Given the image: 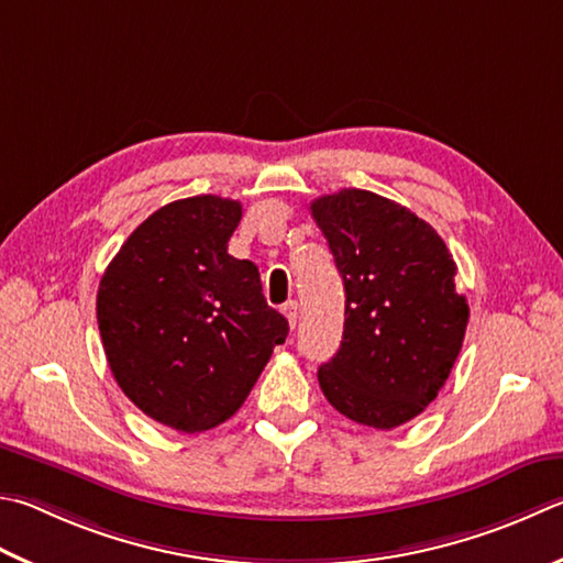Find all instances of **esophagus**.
<instances>
[{
	"label": "esophagus",
	"mask_w": 563,
	"mask_h": 563,
	"mask_svg": "<svg viewBox=\"0 0 563 563\" xmlns=\"http://www.w3.org/2000/svg\"><path fill=\"white\" fill-rule=\"evenodd\" d=\"M298 310H300V308H298V302H295V300L283 305V314L288 317V324L292 327V330H295V324H298Z\"/></svg>",
	"instance_id": "obj_1"
}]
</instances>
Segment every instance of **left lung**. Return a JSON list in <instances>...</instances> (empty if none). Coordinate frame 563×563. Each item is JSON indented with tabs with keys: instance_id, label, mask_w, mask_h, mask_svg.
Listing matches in <instances>:
<instances>
[{
	"instance_id": "left-lung-1",
	"label": "left lung",
	"mask_w": 563,
	"mask_h": 563,
	"mask_svg": "<svg viewBox=\"0 0 563 563\" xmlns=\"http://www.w3.org/2000/svg\"><path fill=\"white\" fill-rule=\"evenodd\" d=\"M310 211L346 295L342 344L317 379L336 411L391 431L423 413L463 346L457 265L433 227L374 191L327 194Z\"/></svg>"
}]
</instances>
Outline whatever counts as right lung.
<instances>
[{
  "instance_id": "add662e5",
  "label": "right lung",
  "mask_w": 563,
  "mask_h": 563,
  "mask_svg": "<svg viewBox=\"0 0 563 563\" xmlns=\"http://www.w3.org/2000/svg\"><path fill=\"white\" fill-rule=\"evenodd\" d=\"M241 213L213 194L172 201L130 233L100 278L112 376L142 413L179 433L229 421L288 336L258 268L229 255Z\"/></svg>"
}]
</instances>
